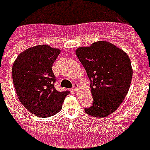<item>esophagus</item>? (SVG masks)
<instances>
[{
  "instance_id": "esophagus-1",
  "label": "esophagus",
  "mask_w": 150,
  "mask_h": 150,
  "mask_svg": "<svg viewBox=\"0 0 150 150\" xmlns=\"http://www.w3.org/2000/svg\"><path fill=\"white\" fill-rule=\"evenodd\" d=\"M72 90L74 92H77L78 90H79V85L77 83H74L73 84V88Z\"/></svg>"
}]
</instances>
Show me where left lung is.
<instances>
[{
  "label": "left lung",
  "instance_id": "1",
  "mask_svg": "<svg viewBox=\"0 0 150 150\" xmlns=\"http://www.w3.org/2000/svg\"><path fill=\"white\" fill-rule=\"evenodd\" d=\"M76 55L86 69L92 90V106L85 112L103 118L119 108L129 89L132 77L131 62L126 52L106 41L81 47Z\"/></svg>",
  "mask_w": 150,
  "mask_h": 150
}]
</instances>
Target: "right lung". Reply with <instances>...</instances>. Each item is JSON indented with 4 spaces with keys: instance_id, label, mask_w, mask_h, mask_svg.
I'll use <instances>...</instances> for the list:
<instances>
[{
    "instance_id": "add662e5",
    "label": "right lung",
    "mask_w": 150,
    "mask_h": 150,
    "mask_svg": "<svg viewBox=\"0 0 150 150\" xmlns=\"http://www.w3.org/2000/svg\"><path fill=\"white\" fill-rule=\"evenodd\" d=\"M60 51L48 45H38L21 53L12 67L14 88L21 103L38 117H50L62 108L70 91L54 88L52 64Z\"/></svg>"
}]
</instances>
